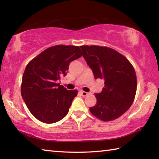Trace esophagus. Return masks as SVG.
<instances>
[{"instance_id":"1","label":"esophagus","mask_w":159,"mask_h":159,"mask_svg":"<svg viewBox=\"0 0 159 159\" xmlns=\"http://www.w3.org/2000/svg\"><path fill=\"white\" fill-rule=\"evenodd\" d=\"M80 94H81L82 96L85 97V96H87L89 93H87V92H85V91H80Z\"/></svg>"}]
</instances>
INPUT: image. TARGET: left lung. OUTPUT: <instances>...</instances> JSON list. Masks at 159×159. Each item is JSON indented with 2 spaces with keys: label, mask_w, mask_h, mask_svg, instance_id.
<instances>
[{
  "label": "left lung",
  "mask_w": 159,
  "mask_h": 159,
  "mask_svg": "<svg viewBox=\"0 0 159 159\" xmlns=\"http://www.w3.org/2000/svg\"><path fill=\"white\" fill-rule=\"evenodd\" d=\"M83 57L95 79L104 80L97 104L90 108L93 116L103 121L115 120L130 108L135 97L137 77L133 65L114 49L99 45H81Z\"/></svg>",
  "instance_id": "left-lung-1"
}]
</instances>
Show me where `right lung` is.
<instances>
[{"mask_svg": "<svg viewBox=\"0 0 159 159\" xmlns=\"http://www.w3.org/2000/svg\"><path fill=\"white\" fill-rule=\"evenodd\" d=\"M79 46L57 45L48 48L29 61L22 76L21 97L34 116L53 123L69 112L78 90H68L57 83L65 76L72 61L81 57Z\"/></svg>", "mask_w": 159, "mask_h": 159, "instance_id": "add662e5", "label": "right lung"}]
</instances>
